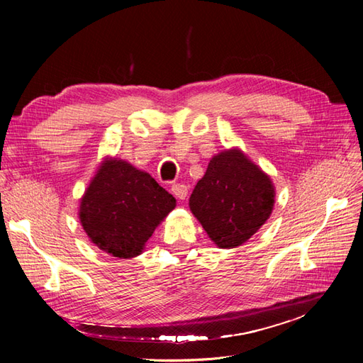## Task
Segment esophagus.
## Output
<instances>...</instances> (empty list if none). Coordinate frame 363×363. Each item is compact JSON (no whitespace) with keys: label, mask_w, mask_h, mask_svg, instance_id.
Here are the masks:
<instances>
[{"label":"esophagus","mask_w":363,"mask_h":363,"mask_svg":"<svg viewBox=\"0 0 363 363\" xmlns=\"http://www.w3.org/2000/svg\"><path fill=\"white\" fill-rule=\"evenodd\" d=\"M171 192L177 196L180 200H184L186 195H188V186L183 184V183H174L171 186Z\"/></svg>","instance_id":"esophagus-1"}]
</instances>
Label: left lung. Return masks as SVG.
Returning a JSON list of instances; mask_svg holds the SVG:
<instances>
[{
  "label": "left lung",
  "mask_w": 363,
  "mask_h": 363,
  "mask_svg": "<svg viewBox=\"0 0 363 363\" xmlns=\"http://www.w3.org/2000/svg\"><path fill=\"white\" fill-rule=\"evenodd\" d=\"M191 211L219 248H235L269 218L274 186L242 151L213 156L189 199Z\"/></svg>",
  "instance_id": "8db88e82"
}]
</instances>
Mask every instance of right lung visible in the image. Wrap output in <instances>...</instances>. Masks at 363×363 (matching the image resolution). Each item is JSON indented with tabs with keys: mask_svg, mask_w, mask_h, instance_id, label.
<instances>
[{
	"mask_svg": "<svg viewBox=\"0 0 363 363\" xmlns=\"http://www.w3.org/2000/svg\"><path fill=\"white\" fill-rule=\"evenodd\" d=\"M175 199L150 174L130 163L106 159L80 204L87 236L103 251L119 259L140 255Z\"/></svg>",
	"mask_w": 363,
	"mask_h": 363,
	"instance_id": "obj_1",
	"label": "right lung"
}]
</instances>
